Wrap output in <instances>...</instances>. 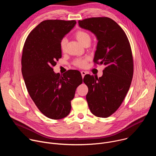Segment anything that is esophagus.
I'll return each instance as SVG.
<instances>
[{
	"label": "esophagus",
	"instance_id": "esophagus-1",
	"mask_svg": "<svg viewBox=\"0 0 156 156\" xmlns=\"http://www.w3.org/2000/svg\"><path fill=\"white\" fill-rule=\"evenodd\" d=\"M81 73L82 77H83V78H84V75L86 74V72H84V71H81Z\"/></svg>",
	"mask_w": 156,
	"mask_h": 156
}]
</instances>
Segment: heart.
<instances>
[{
	"label": "heart",
	"mask_w": 156,
	"mask_h": 156,
	"mask_svg": "<svg viewBox=\"0 0 156 156\" xmlns=\"http://www.w3.org/2000/svg\"><path fill=\"white\" fill-rule=\"evenodd\" d=\"M75 36L76 39L83 46H84L86 43L90 42L91 41V37L90 34L86 31L81 30L78 31L77 32H76ZM66 42H67V39L65 37L63 38L60 42V49L62 51H64L65 49ZM88 60L89 58L87 57L84 58H78L74 61L73 65L79 68H84L87 65Z\"/></svg>",
	"instance_id": "heart-1"
}]
</instances>
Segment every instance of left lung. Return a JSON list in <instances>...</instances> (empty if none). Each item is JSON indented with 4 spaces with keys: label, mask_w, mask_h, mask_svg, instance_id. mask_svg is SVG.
Returning <instances> with one entry per match:
<instances>
[{
    "label": "left lung",
    "mask_w": 156,
    "mask_h": 156,
    "mask_svg": "<svg viewBox=\"0 0 156 156\" xmlns=\"http://www.w3.org/2000/svg\"><path fill=\"white\" fill-rule=\"evenodd\" d=\"M81 28L93 33L98 40L94 63L104 64L99 78L86 75V100L91 113L107 118L123 102L133 75V58L128 39L123 29L108 17H93L78 21Z\"/></svg>",
    "instance_id": "8db88e82"
}]
</instances>
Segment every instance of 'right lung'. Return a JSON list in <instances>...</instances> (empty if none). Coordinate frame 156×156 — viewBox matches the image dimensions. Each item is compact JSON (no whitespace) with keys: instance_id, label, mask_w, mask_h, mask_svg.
<instances>
[{"instance_id":"1","label":"right lung","mask_w":156,"mask_h":156,"mask_svg":"<svg viewBox=\"0 0 156 156\" xmlns=\"http://www.w3.org/2000/svg\"><path fill=\"white\" fill-rule=\"evenodd\" d=\"M76 23L75 20H44L29 34L23 49L21 72L28 92L41 112L54 120L69 114L76 87L83 83L78 70L60 75L53 69L62 57L61 41Z\"/></svg>"}]
</instances>
